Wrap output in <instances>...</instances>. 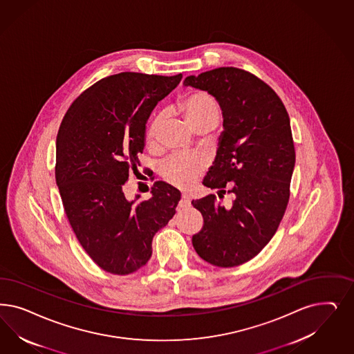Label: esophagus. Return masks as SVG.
<instances>
[{
	"label": "esophagus",
	"mask_w": 354,
	"mask_h": 354,
	"mask_svg": "<svg viewBox=\"0 0 354 354\" xmlns=\"http://www.w3.org/2000/svg\"><path fill=\"white\" fill-rule=\"evenodd\" d=\"M190 195L186 194V193H183V198H181V201H180V203H178V207L180 208H185V207H187V205H190Z\"/></svg>",
	"instance_id": "esophagus-1"
}]
</instances>
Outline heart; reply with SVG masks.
Listing matches in <instances>:
<instances>
[{
  "mask_svg": "<svg viewBox=\"0 0 354 354\" xmlns=\"http://www.w3.org/2000/svg\"><path fill=\"white\" fill-rule=\"evenodd\" d=\"M183 115L193 130L201 126H217L220 121V106L207 92H194L189 95L181 105ZM165 122V114L160 113L152 120L146 131V140L153 145L159 137L160 130ZM205 160L198 155L174 153L161 164V176L176 186H189L203 173Z\"/></svg>",
  "mask_w": 354,
  "mask_h": 354,
  "instance_id": "b5f03b06",
  "label": "heart"
}]
</instances>
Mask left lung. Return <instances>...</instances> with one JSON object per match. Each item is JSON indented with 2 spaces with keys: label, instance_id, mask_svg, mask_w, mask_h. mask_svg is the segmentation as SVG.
Listing matches in <instances>:
<instances>
[{
  "label": "left lung",
  "instance_id": "8db88e82",
  "mask_svg": "<svg viewBox=\"0 0 354 354\" xmlns=\"http://www.w3.org/2000/svg\"><path fill=\"white\" fill-rule=\"evenodd\" d=\"M183 86L208 92L221 108L224 131L203 185L236 196L230 207L215 195L192 202L205 220L193 246L205 262L234 267L261 252L284 216L296 162L289 115L268 84L241 68L190 75Z\"/></svg>",
  "mask_w": 354,
  "mask_h": 354
}]
</instances>
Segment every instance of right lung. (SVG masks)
I'll list each match as a JSON object with an SVG mask.
<instances>
[{
	"label": "right lung",
	"mask_w": 354,
	"mask_h": 354,
	"mask_svg": "<svg viewBox=\"0 0 354 354\" xmlns=\"http://www.w3.org/2000/svg\"><path fill=\"white\" fill-rule=\"evenodd\" d=\"M183 80L120 73L99 80L71 104L56 140V183L82 248L104 271L129 274L149 262L152 239L181 199L156 181L151 198L126 199L129 171L139 164L153 108Z\"/></svg>",
	"instance_id": "obj_1"
}]
</instances>
